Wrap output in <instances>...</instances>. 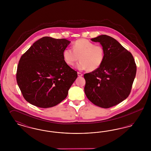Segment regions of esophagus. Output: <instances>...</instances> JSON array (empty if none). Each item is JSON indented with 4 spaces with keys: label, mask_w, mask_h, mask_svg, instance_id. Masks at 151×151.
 I'll list each match as a JSON object with an SVG mask.
<instances>
[{
    "label": "esophagus",
    "mask_w": 151,
    "mask_h": 151,
    "mask_svg": "<svg viewBox=\"0 0 151 151\" xmlns=\"http://www.w3.org/2000/svg\"><path fill=\"white\" fill-rule=\"evenodd\" d=\"M78 76H82L83 75V73H80V72H78Z\"/></svg>",
    "instance_id": "1"
}]
</instances>
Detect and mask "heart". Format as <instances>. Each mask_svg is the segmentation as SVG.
Instances as JSON below:
<instances>
[{
  "mask_svg": "<svg viewBox=\"0 0 151 151\" xmlns=\"http://www.w3.org/2000/svg\"><path fill=\"white\" fill-rule=\"evenodd\" d=\"M63 57L65 63L70 66L75 65L78 60L80 62L77 65L80 70L88 69L89 71L98 70L104 63L105 51L101 45L94 43L86 39H79L72 45V50L66 49L63 51Z\"/></svg>",
  "mask_w": 151,
  "mask_h": 151,
  "instance_id": "obj_1",
  "label": "heart"
}]
</instances>
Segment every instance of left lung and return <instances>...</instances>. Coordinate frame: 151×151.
Wrapping results in <instances>:
<instances>
[{
	"label": "left lung",
	"mask_w": 151,
	"mask_h": 151,
	"mask_svg": "<svg viewBox=\"0 0 151 151\" xmlns=\"http://www.w3.org/2000/svg\"><path fill=\"white\" fill-rule=\"evenodd\" d=\"M91 41L101 44L105 57L98 70L84 74V92L95 105L111 108L129 96L136 76L137 65L131 53L113 37L101 35Z\"/></svg>",
	"instance_id": "left-lung-1"
}]
</instances>
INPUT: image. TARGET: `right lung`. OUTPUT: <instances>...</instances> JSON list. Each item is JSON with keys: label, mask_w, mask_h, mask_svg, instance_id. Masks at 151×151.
<instances>
[{"label": "right lung", "mask_w": 151, "mask_h": 151, "mask_svg": "<svg viewBox=\"0 0 151 151\" xmlns=\"http://www.w3.org/2000/svg\"><path fill=\"white\" fill-rule=\"evenodd\" d=\"M68 40L43 37L22 55L16 80L25 100L42 108H51L66 98L78 77L65 63L63 52Z\"/></svg>", "instance_id": "right-lung-1"}]
</instances>
